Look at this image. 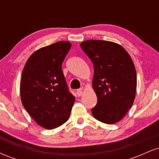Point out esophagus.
<instances>
[{
  "label": "esophagus",
  "instance_id": "esophagus-1",
  "mask_svg": "<svg viewBox=\"0 0 159 159\" xmlns=\"http://www.w3.org/2000/svg\"><path fill=\"white\" fill-rule=\"evenodd\" d=\"M82 93H83V92H82L81 90H78L77 91H76V94H77V96L79 97V96H81Z\"/></svg>",
  "mask_w": 159,
  "mask_h": 159
}]
</instances>
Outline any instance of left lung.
I'll return each mask as SVG.
<instances>
[{"label":"left lung","instance_id":"8db88e82","mask_svg":"<svg viewBox=\"0 0 159 159\" xmlns=\"http://www.w3.org/2000/svg\"><path fill=\"white\" fill-rule=\"evenodd\" d=\"M94 67L93 79L97 104L91 109L95 119L114 124L132 106L137 87L136 70L130 55L121 45L104 40L81 43Z\"/></svg>","mask_w":159,"mask_h":159}]
</instances>
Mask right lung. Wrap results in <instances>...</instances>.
<instances>
[{"instance_id":"obj_1","label":"right lung","mask_w":159,"mask_h":159,"mask_svg":"<svg viewBox=\"0 0 159 159\" xmlns=\"http://www.w3.org/2000/svg\"><path fill=\"white\" fill-rule=\"evenodd\" d=\"M71 43L60 41L36 51L24 67L21 102L40 126L53 129L65 123L75 98L69 90L62 63Z\"/></svg>"}]
</instances>
